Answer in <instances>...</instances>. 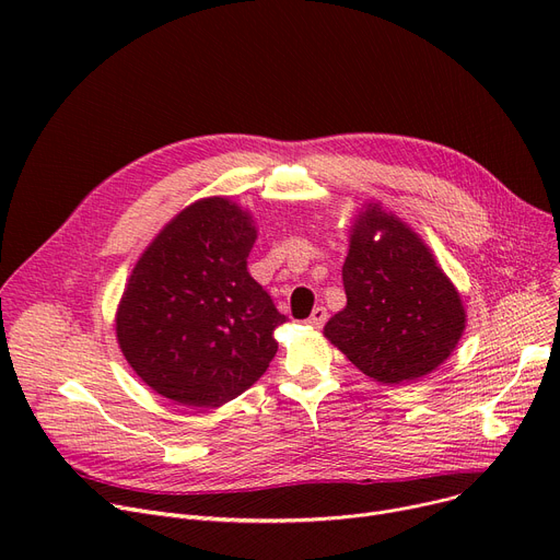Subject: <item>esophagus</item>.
I'll list each match as a JSON object with an SVG mask.
<instances>
[{"label":"esophagus","instance_id":"obj_1","mask_svg":"<svg viewBox=\"0 0 560 560\" xmlns=\"http://www.w3.org/2000/svg\"><path fill=\"white\" fill-rule=\"evenodd\" d=\"M308 322H311L313 327H325V322H327V308H325V306H315L313 313H311V317H308Z\"/></svg>","mask_w":560,"mask_h":560}]
</instances>
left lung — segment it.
<instances>
[{
  "mask_svg": "<svg viewBox=\"0 0 560 560\" xmlns=\"http://www.w3.org/2000/svg\"><path fill=\"white\" fill-rule=\"evenodd\" d=\"M384 230L378 244L373 231ZM347 306L325 336L381 384L413 381L443 363L465 329L458 292L418 235L378 206L351 229L342 265Z\"/></svg>",
  "mask_w": 560,
  "mask_h": 560,
  "instance_id": "obj_1",
  "label": "left lung"
}]
</instances>
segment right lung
Instances as JSON below:
<instances>
[{"label":"right lung","instance_id":"1","mask_svg":"<svg viewBox=\"0 0 560 560\" xmlns=\"http://www.w3.org/2000/svg\"><path fill=\"white\" fill-rule=\"evenodd\" d=\"M256 229L224 197L201 199L147 247L117 311V340L159 395L211 408L245 393L285 322L247 270Z\"/></svg>","mask_w":560,"mask_h":560}]
</instances>
